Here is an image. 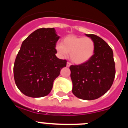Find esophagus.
<instances>
[{
    "instance_id": "esophagus-1",
    "label": "esophagus",
    "mask_w": 128,
    "mask_h": 128,
    "mask_svg": "<svg viewBox=\"0 0 128 128\" xmlns=\"http://www.w3.org/2000/svg\"><path fill=\"white\" fill-rule=\"evenodd\" d=\"M71 65V63H69V62H67V63H66V66H68V67H69Z\"/></svg>"
}]
</instances>
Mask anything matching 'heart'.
Listing matches in <instances>:
<instances>
[{"label": "heart", "instance_id": "b5f03b06", "mask_svg": "<svg viewBox=\"0 0 128 128\" xmlns=\"http://www.w3.org/2000/svg\"><path fill=\"white\" fill-rule=\"evenodd\" d=\"M96 45L92 39L88 37L67 36L62 40V44H58L56 49L61 56L67 53L73 63L81 65L88 62L93 57Z\"/></svg>", "mask_w": 128, "mask_h": 128}]
</instances>
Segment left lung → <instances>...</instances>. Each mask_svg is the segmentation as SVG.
<instances>
[{
	"mask_svg": "<svg viewBox=\"0 0 128 128\" xmlns=\"http://www.w3.org/2000/svg\"><path fill=\"white\" fill-rule=\"evenodd\" d=\"M86 35L94 42L95 52L86 63L70 66L72 91L80 99L94 100L103 96L112 85L115 62L112 49L104 40L92 34Z\"/></svg>",
	"mask_w": 128,
	"mask_h": 128,
	"instance_id": "left-lung-1",
	"label": "left lung"
}]
</instances>
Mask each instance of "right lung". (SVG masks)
Here are the masks:
<instances>
[{
  "instance_id": "add662e5",
  "label": "right lung",
  "mask_w": 128,
  "mask_h": 128,
  "mask_svg": "<svg viewBox=\"0 0 128 128\" xmlns=\"http://www.w3.org/2000/svg\"><path fill=\"white\" fill-rule=\"evenodd\" d=\"M60 36L54 28H40L24 40L13 67L16 85L30 98H42L50 93L54 80L66 65V60L56 57Z\"/></svg>"
}]
</instances>
